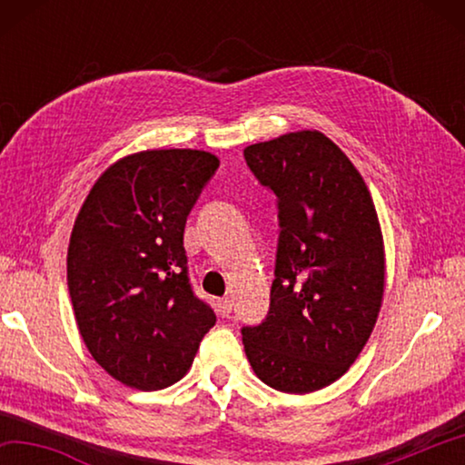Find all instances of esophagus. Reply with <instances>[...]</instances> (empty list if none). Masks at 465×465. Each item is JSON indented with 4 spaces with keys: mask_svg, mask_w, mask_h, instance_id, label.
Returning a JSON list of instances; mask_svg holds the SVG:
<instances>
[{
    "mask_svg": "<svg viewBox=\"0 0 465 465\" xmlns=\"http://www.w3.org/2000/svg\"><path fill=\"white\" fill-rule=\"evenodd\" d=\"M217 312H219V316L222 318H227L232 313V299L230 297H222L217 302Z\"/></svg>",
    "mask_w": 465,
    "mask_h": 465,
    "instance_id": "obj_1",
    "label": "esophagus"
}]
</instances>
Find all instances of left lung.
Wrapping results in <instances>:
<instances>
[{"instance_id": "1", "label": "left lung", "mask_w": 465, "mask_h": 465, "mask_svg": "<svg viewBox=\"0 0 465 465\" xmlns=\"http://www.w3.org/2000/svg\"><path fill=\"white\" fill-rule=\"evenodd\" d=\"M243 157L277 194L281 225L269 316L242 328L243 351L271 388L316 391L349 371L380 316V219L363 176L324 133H287Z\"/></svg>"}]
</instances>
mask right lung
Masks as SVG:
<instances>
[{"label":"right lung","mask_w":465,"mask_h":465,"mask_svg":"<svg viewBox=\"0 0 465 465\" xmlns=\"http://www.w3.org/2000/svg\"><path fill=\"white\" fill-rule=\"evenodd\" d=\"M219 168L201 149H147L114 162L85 196L67 287L94 361L129 388L183 380L215 313L193 293L184 225Z\"/></svg>","instance_id":"add662e5"}]
</instances>
